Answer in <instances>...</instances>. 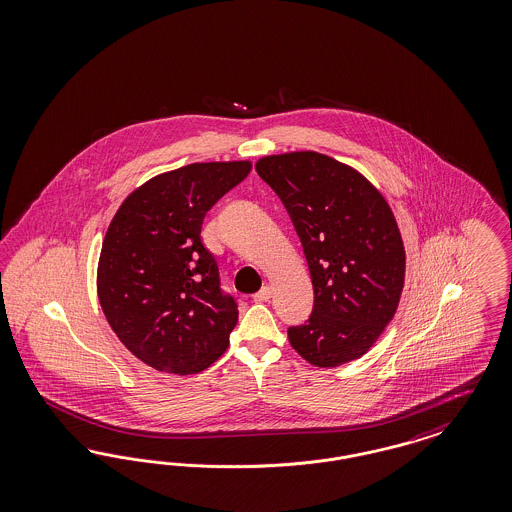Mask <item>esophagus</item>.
<instances>
[{"instance_id": "obj_1", "label": "esophagus", "mask_w": 512, "mask_h": 512, "mask_svg": "<svg viewBox=\"0 0 512 512\" xmlns=\"http://www.w3.org/2000/svg\"><path fill=\"white\" fill-rule=\"evenodd\" d=\"M269 298H271V287H269V285L262 287V289L254 294V300H256V302H266Z\"/></svg>"}]
</instances>
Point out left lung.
Returning a JSON list of instances; mask_svg holds the SVG:
<instances>
[{"label":"left lung","instance_id":"left-lung-1","mask_svg":"<svg viewBox=\"0 0 512 512\" xmlns=\"http://www.w3.org/2000/svg\"><path fill=\"white\" fill-rule=\"evenodd\" d=\"M256 172L285 204L312 275L313 310L289 327L292 348L315 367L363 356L403 289L405 250L388 202L356 170L313 151L266 156Z\"/></svg>","mask_w":512,"mask_h":512}]
</instances>
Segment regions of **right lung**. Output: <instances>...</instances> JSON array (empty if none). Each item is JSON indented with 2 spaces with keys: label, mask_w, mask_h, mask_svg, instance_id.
Listing matches in <instances>:
<instances>
[{
  "label": "right lung",
  "mask_w": 512,
  "mask_h": 512,
  "mask_svg": "<svg viewBox=\"0 0 512 512\" xmlns=\"http://www.w3.org/2000/svg\"><path fill=\"white\" fill-rule=\"evenodd\" d=\"M250 162H195L135 189L105 235L97 294L112 331L158 371L200 373L222 356L239 310L200 229Z\"/></svg>",
  "instance_id": "1"
}]
</instances>
